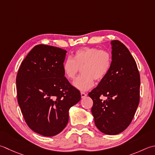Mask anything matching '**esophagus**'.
Segmentation results:
<instances>
[{
  "label": "esophagus",
  "mask_w": 155,
  "mask_h": 155,
  "mask_svg": "<svg viewBox=\"0 0 155 155\" xmlns=\"http://www.w3.org/2000/svg\"><path fill=\"white\" fill-rule=\"evenodd\" d=\"M81 98L83 99L85 97L87 96V94L85 93H83V92H81Z\"/></svg>",
  "instance_id": "34e87169"
}]
</instances>
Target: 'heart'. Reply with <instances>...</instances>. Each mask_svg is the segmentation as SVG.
<instances>
[{"instance_id": "heart-1", "label": "heart", "mask_w": 155, "mask_h": 155, "mask_svg": "<svg viewBox=\"0 0 155 155\" xmlns=\"http://www.w3.org/2000/svg\"><path fill=\"white\" fill-rule=\"evenodd\" d=\"M111 61L109 51L84 47L76 50L72 58H68L63 63L62 69L65 77L72 80L81 68L83 74L73 81V86L81 91H85L94 85L95 79L101 81L107 74Z\"/></svg>"}]
</instances>
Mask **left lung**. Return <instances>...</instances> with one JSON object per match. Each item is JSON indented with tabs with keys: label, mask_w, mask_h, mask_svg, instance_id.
Returning <instances> with one entry per match:
<instances>
[{
	"label": "left lung",
	"mask_w": 155,
	"mask_h": 155,
	"mask_svg": "<svg viewBox=\"0 0 155 155\" xmlns=\"http://www.w3.org/2000/svg\"><path fill=\"white\" fill-rule=\"evenodd\" d=\"M111 66L98 86L89 93L93 99L91 112L101 132L116 135L131 123L140 101V78L135 60L126 45L111 41ZM104 96L105 100L100 99Z\"/></svg>",
	"instance_id": "obj_1"
}]
</instances>
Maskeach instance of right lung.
Instances as JSON below:
<instances>
[{"mask_svg": "<svg viewBox=\"0 0 155 155\" xmlns=\"http://www.w3.org/2000/svg\"><path fill=\"white\" fill-rule=\"evenodd\" d=\"M66 52L51 45H35L17 72V101L24 119L33 131L44 136L65 128L70 108L81 98L64 74Z\"/></svg>", "mask_w": 155, "mask_h": 155, "instance_id": "1", "label": "right lung"}]
</instances>
